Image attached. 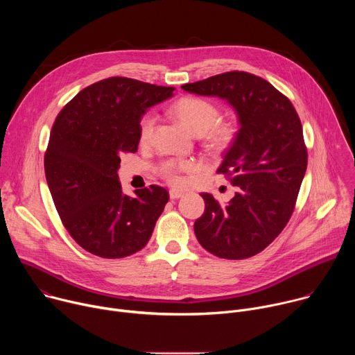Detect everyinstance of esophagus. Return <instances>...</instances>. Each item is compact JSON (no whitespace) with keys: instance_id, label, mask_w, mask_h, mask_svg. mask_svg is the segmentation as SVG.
<instances>
[{"instance_id":"1","label":"esophagus","mask_w":355,"mask_h":355,"mask_svg":"<svg viewBox=\"0 0 355 355\" xmlns=\"http://www.w3.org/2000/svg\"><path fill=\"white\" fill-rule=\"evenodd\" d=\"M182 195H184V192L180 191V189H170V198H171V199H178V198H181Z\"/></svg>"}]
</instances>
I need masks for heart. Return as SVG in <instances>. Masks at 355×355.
<instances>
[{"instance_id":"obj_1","label":"heart","mask_w":355,"mask_h":355,"mask_svg":"<svg viewBox=\"0 0 355 355\" xmlns=\"http://www.w3.org/2000/svg\"><path fill=\"white\" fill-rule=\"evenodd\" d=\"M174 112L178 119L193 133L207 135V146L214 153L229 150L237 137V128L232 122H218L220 110L211 101L199 96H184L177 101ZM156 125L155 114H146L139 123V140L147 143L153 135ZM192 170V164L180 160H166L160 164V174L174 185L181 184V173Z\"/></svg>"}]
</instances>
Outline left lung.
I'll use <instances>...</instances> for the list:
<instances>
[{
  "label": "left lung",
  "mask_w": 355,
  "mask_h": 355,
  "mask_svg": "<svg viewBox=\"0 0 355 355\" xmlns=\"http://www.w3.org/2000/svg\"><path fill=\"white\" fill-rule=\"evenodd\" d=\"M181 88L226 99L240 122L216 171L237 192L225 207L214 195L200 193L205 212L195 220V236L220 259L256 256L278 237L295 209L308 167L300 119L282 92L251 73L227 71Z\"/></svg>",
  "instance_id": "1"
}]
</instances>
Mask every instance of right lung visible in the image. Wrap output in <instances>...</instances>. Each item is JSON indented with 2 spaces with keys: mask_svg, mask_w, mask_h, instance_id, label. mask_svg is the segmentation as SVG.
Returning <instances> with one entry per match:
<instances>
[{
  "mask_svg": "<svg viewBox=\"0 0 355 355\" xmlns=\"http://www.w3.org/2000/svg\"><path fill=\"white\" fill-rule=\"evenodd\" d=\"M128 77H110L80 91L58 115L44 153V174L63 226L98 257L123 259L141 250L168 202L159 185L122 193L121 157L136 153L147 108L173 95Z\"/></svg>",
  "mask_w": 355,
  "mask_h": 355,
  "instance_id": "add662e5",
  "label": "right lung"
}]
</instances>
